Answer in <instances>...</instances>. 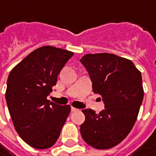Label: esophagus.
Wrapping results in <instances>:
<instances>
[{"mask_svg":"<svg viewBox=\"0 0 156 156\" xmlns=\"http://www.w3.org/2000/svg\"><path fill=\"white\" fill-rule=\"evenodd\" d=\"M77 110H78L77 108H75V107L71 106V112H75V111H77Z\"/></svg>","mask_w":156,"mask_h":156,"instance_id":"esophagus-1","label":"esophagus"}]
</instances>
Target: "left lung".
Here are the masks:
<instances>
[{
	"mask_svg": "<svg viewBox=\"0 0 156 156\" xmlns=\"http://www.w3.org/2000/svg\"><path fill=\"white\" fill-rule=\"evenodd\" d=\"M80 62L90 75L93 92L105 103L98 114L82 111L81 135L94 148H111L125 139L137 119L144 96L141 73L131 60L110 53L86 54Z\"/></svg>",
	"mask_w": 156,
	"mask_h": 156,
	"instance_id": "8db88e82",
	"label": "left lung"
}]
</instances>
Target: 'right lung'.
<instances>
[{
    "instance_id": "add662e5",
    "label": "right lung",
    "mask_w": 156,
    "mask_h": 156,
    "mask_svg": "<svg viewBox=\"0 0 156 156\" xmlns=\"http://www.w3.org/2000/svg\"><path fill=\"white\" fill-rule=\"evenodd\" d=\"M73 52L43 46L30 53L10 71L6 101L19 136L32 147L45 149L58 140L71 105L50 102L47 97Z\"/></svg>"
}]
</instances>
